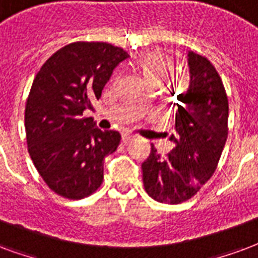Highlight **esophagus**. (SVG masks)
<instances>
[{
    "label": "esophagus",
    "instance_id": "obj_1",
    "mask_svg": "<svg viewBox=\"0 0 258 258\" xmlns=\"http://www.w3.org/2000/svg\"><path fill=\"white\" fill-rule=\"evenodd\" d=\"M136 137V135H133V133H123L122 135V140H123V143H127L131 142V140H135Z\"/></svg>",
    "mask_w": 258,
    "mask_h": 258
}]
</instances>
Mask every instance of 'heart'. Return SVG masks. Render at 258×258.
Segmentation results:
<instances>
[{
  "label": "heart",
  "instance_id": "heart-1",
  "mask_svg": "<svg viewBox=\"0 0 258 258\" xmlns=\"http://www.w3.org/2000/svg\"><path fill=\"white\" fill-rule=\"evenodd\" d=\"M137 66L147 82L159 84L172 69V60L162 52H148L139 59Z\"/></svg>",
  "mask_w": 258,
  "mask_h": 258
}]
</instances>
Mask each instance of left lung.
<instances>
[{
    "label": "left lung",
    "instance_id": "1",
    "mask_svg": "<svg viewBox=\"0 0 258 258\" xmlns=\"http://www.w3.org/2000/svg\"><path fill=\"white\" fill-rule=\"evenodd\" d=\"M188 67L189 88L176 104L174 147L162 155L151 146L142 163L146 192L172 205L192 198L213 176L228 136V97L217 70L194 52Z\"/></svg>",
    "mask_w": 258,
    "mask_h": 258
}]
</instances>
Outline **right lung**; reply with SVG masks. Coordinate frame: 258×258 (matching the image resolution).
Segmentation results:
<instances>
[{
  "label": "right lung",
  "mask_w": 258,
  "mask_h": 258,
  "mask_svg": "<svg viewBox=\"0 0 258 258\" xmlns=\"http://www.w3.org/2000/svg\"><path fill=\"white\" fill-rule=\"evenodd\" d=\"M127 57L107 42H73L54 52L34 78L24 111L29 154L46 185L63 198H86L103 183L104 158L119 146L121 135L95 127L84 111L93 108Z\"/></svg>",
  "instance_id": "add662e5"
}]
</instances>
